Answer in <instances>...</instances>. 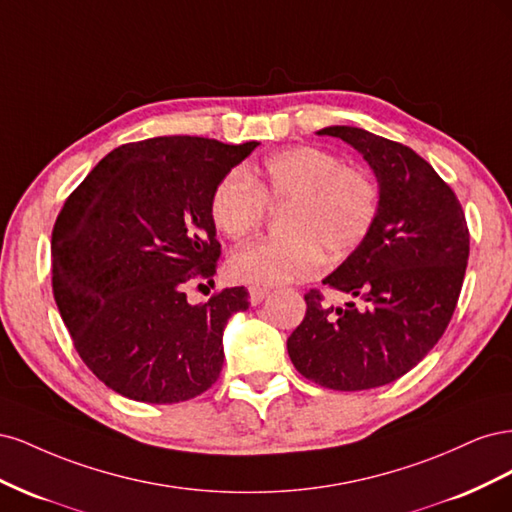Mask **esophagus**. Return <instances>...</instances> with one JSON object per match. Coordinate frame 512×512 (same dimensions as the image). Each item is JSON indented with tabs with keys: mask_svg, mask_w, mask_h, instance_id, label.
I'll list each match as a JSON object with an SVG mask.
<instances>
[{
	"mask_svg": "<svg viewBox=\"0 0 512 512\" xmlns=\"http://www.w3.org/2000/svg\"><path fill=\"white\" fill-rule=\"evenodd\" d=\"M267 297H269V290H267V288H258V286H252V288H250V303H252V305L262 303Z\"/></svg>",
	"mask_w": 512,
	"mask_h": 512,
	"instance_id": "34e87169",
	"label": "esophagus"
}]
</instances>
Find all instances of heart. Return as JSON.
I'll use <instances>...</instances> for the list:
<instances>
[{
    "mask_svg": "<svg viewBox=\"0 0 512 512\" xmlns=\"http://www.w3.org/2000/svg\"><path fill=\"white\" fill-rule=\"evenodd\" d=\"M267 205L286 207V239H258L230 256L232 280L258 288L282 286L320 271L324 250L354 252L374 230L380 213V185L359 166L318 147H288L247 173L232 170L215 185L211 222L228 239L250 235Z\"/></svg>",
    "mask_w": 512,
    "mask_h": 512,
    "instance_id": "b5f03b06",
    "label": "heart"
}]
</instances>
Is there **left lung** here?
<instances>
[{
	"label": "left lung",
	"instance_id": "obj_1",
	"mask_svg": "<svg viewBox=\"0 0 512 512\" xmlns=\"http://www.w3.org/2000/svg\"><path fill=\"white\" fill-rule=\"evenodd\" d=\"M361 153L380 185L374 230L322 280L359 303L324 305L312 290L288 337L301 376L324 389L384 386L425 359L455 312L470 235L455 192L410 147L352 126H329Z\"/></svg>",
	"mask_w": 512,
	"mask_h": 512
}]
</instances>
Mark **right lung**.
<instances>
[{
  "label": "right lung",
  "instance_id": "obj_1",
  "mask_svg": "<svg viewBox=\"0 0 512 512\" xmlns=\"http://www.w3.org/2000/svg\"><path fill=\"white\" fill-rule=\"evenodd\" d=\"M258 145L198 136L121 145L66 200L53 228V292L76 352L108 389L177 404L220 378L224 329L250 294L235 286L192 305L185 288L215 275L211 194Z\"/></svg>",
  "mask_w": 512,
  "mask_h": 512
}]
</instances>
